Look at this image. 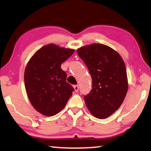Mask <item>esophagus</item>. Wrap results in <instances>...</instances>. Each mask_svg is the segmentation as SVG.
I'll use <instances>...</instances> for the list:
<instances>
[{"label": "esophagus", "mask_w": 151, "mask_h": 151, "mask_svg": "<svg viewBox=\"0 0 151 151\" xmlns=\"http://www.w3.org/2000/svg\"><path fill=\"white\" fill-rule=\"evenodd\" d=\"M73 87H74V89H75L76 92L78 91V90H79V86L78 85H75V86H74Z\"/></svg>", "instance_id": "esophagus-1"}]
</instances>
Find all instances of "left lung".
I'll use <instances>...</instances> for the list:
<instances>
[{"label":"left lung","instance_id":"8db88e82","mask_svg":"<svg viewBox=\"0 0 151 151\" xmlns=\"http://www.w3.org/2000/svg\"><path fill=\"white\" fill-rule=\"evenodd\" d=\"M92 78V89L84 96L86 106L93 116L105 119L120 107L128 90L125 64L110 47L94 43L77 50Z\"/></svg>","mask_w":151,"mask_h":151}]
</instances>
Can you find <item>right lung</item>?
<instances>
[{
	"label": "right lung",
	"instance_id": "right-lung-1",
	"mask_svg": "<svg viewBox=\"0 0 151 151\" xmlns=\"http://www.w3.org/2000/svg\"><path fill=\"white\" fill-rule=\"evenodd\" d=\"M74 51L49 44L37 50L27 64L24 78L28 97L34 108L44 115L59 113L75 90L61 68Z\"/></svg>",
	"mask_w": 151,
	"mask_h": 151
}]
</instances>
